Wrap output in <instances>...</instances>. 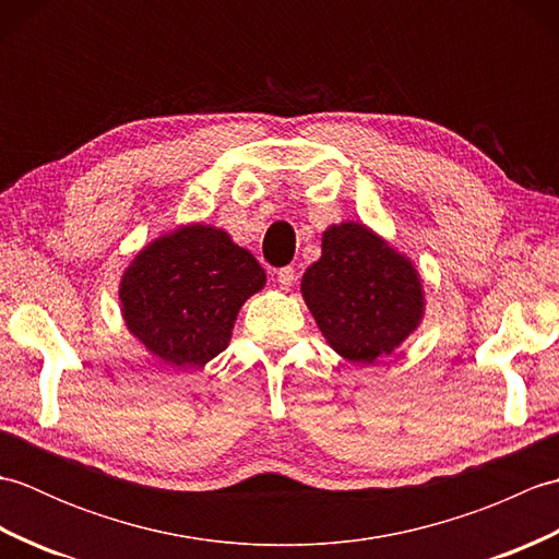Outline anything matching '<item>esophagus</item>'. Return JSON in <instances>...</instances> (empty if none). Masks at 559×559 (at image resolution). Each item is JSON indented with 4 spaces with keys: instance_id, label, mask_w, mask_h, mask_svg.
Here are the masks:
<instances>
[{
    "instance_id": "esophagus-1",
    "label": "esophagus",
    "mask_w": 559,
    "mask_h": 559,
    "mask_svg": "<svg viewBox=\"0 0 559 559\" xmlns=\"http://www.w3.org/2000/svg\"><path fill=\"white\" fill-rule=\"evenodd\" d=\"M276 278H278V286H281L283 290H288L298 276H295V269H293V266H283V269H278Z\"/></svg>"
}]
</instances>
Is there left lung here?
<instances>
[{
    "label": "left lung",
    "instance_id": "8db88e82",
    "mask_svg": "<svg viewBox=\"0 0 559 559\" xmlns=\"http://www.w3.org/2000/svg\"><path fill=\"white\" fill-rule=\"evenodd\" d=\"M302 298L329 346L350 362L391 355L420 324L418 271L362 223L331 225L305 271Z\"/></svg>",
    "mask_w": 559,
    "mask_h": 559
}]
</instances>
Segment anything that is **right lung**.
<instances>
[{
    "label": "right lung",
    "instance_id": "right-lung-1",
    "mask_svg": "<svg viewBox=\"0 0 559 559\" xmlns=\"http://www.w3.org/2000/svg\"><path fill=\"white\" fill-rule=\"evenodd\" d=\"M259 261L211 225L158 237L124 271L120 300L127 329L175 367H201L228 348L235 317L264 288Z\"/></svg>",
    "mask_w": 559,
    "mask_h": 559
}]
</instances>
